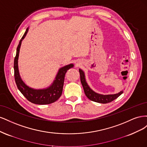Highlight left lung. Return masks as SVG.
<instances>
[{
	"label": "left lung",
	"instance_id": "left-lung-1",
	"mask_svg": "<svg viewBox=\"0 0 147 147\" xmlns=\"http://www.w3.org/2000/svg\"><path fill=\"white\" fill-rule=\"evenodd\" d=\"M80 75V80L81 83L83 88V90L85 93V95L89 99H90L92 101H94L96 102H98V103L101 104H107L113 101V100L116 99L117 97H118L121 94H123V91H121L115 94H107V95H104L100 94L99 93H97L94 92L90 88L88 84L86 78H85V75L83 71L80 69H79Z\"/></svg>",
	"mask_w": 147,
	"mask_h": 147
}]
</instances>
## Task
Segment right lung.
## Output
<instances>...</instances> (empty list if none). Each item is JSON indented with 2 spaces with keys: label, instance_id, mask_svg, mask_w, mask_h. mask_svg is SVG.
Wrapping results in <instances>:
<instances>
[{
  "label": "right lung",
  "instance_id": "obj_1",
  "mask_svg": "<svg viewBox=\"0 0 147 147\" xmlns=\"http://www.w3.org/2000/svg\"><path fill=\"white\" fill-rule=\"evenodd\" d=\"M29 30V28L26 29L23 37L19 42L16 49V54L14 60L15 79L16 86L20 92L29 101L33 104L39 105H45L53 103L61 97L64 85L65 73L70 68L74 67V64H70L65 65L59 69L55 79L51 85L45 89L36 90L29 87L22 80L18 69V57L21 42L25 38Z\"/></svg>",
  "mask_w": 147,
  "mask_h": 147
}]
</instances>
